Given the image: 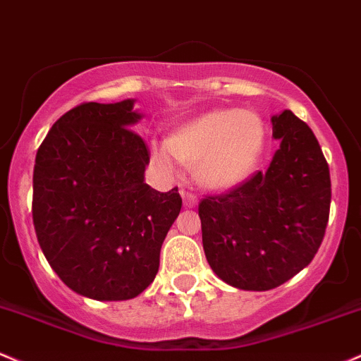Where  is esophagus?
Instances as JSON below:
<instances>
[{
  "label": "esophagus",
  "mask_w": 361,
  "mask_h": 361,
  "mask_svg": "<svg viewBox=\"0 0 361 361\" xmlns=\"http://www.w3.org/2000/svg\"><path fill=\"white\" fill-rule=\"evenodd\" d=\"M180 196H182V200H184L185 208H192V206L197 204V197L194 196L192 192H189V191H185V189H182Z\"/></svg>",
  "instance_id": "1"
}]
</instances>
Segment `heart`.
Instances as JSON below:
<instances>
[{"label": "heart", "mask_w": 361, "mask_h": 361, "mask_svg": "<svg viewBox=\"0 0 361 361\" xmlns=\"http://www.w3.org/2000/svg\"><path fill=\"white\" fill-rule=\"evenodd\" d=\"M264 145L266 128L256 112L213 109L182 124L169 143L153 145L152 155L165 172H176L180 160L206 189L230 191L252 176Z\"/></svg>", "instance_id": "1"}]
</instances>
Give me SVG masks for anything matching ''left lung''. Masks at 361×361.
I'll return each mask as SVG.
<instances>
[{
  "label": "left lung",
  "mask_w": 361,
  "mask_h": 361,
  "mask_svg": "<svg viewBox=\"0 0 361 361\" xmlns=\"http://www.w3.org/2000/svg\"><path fill=\"white\" fill-rule=\"evenodd\" d=\"M279 141L266 172L200 202L202 249L230 286L266 291L317 254L331 206L329 165L317 137L291 111L271 117Z\"/></svg>",
  "instance_id": "obj_1"
}]
</instances>
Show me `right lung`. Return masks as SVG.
Instances as JSON below:
<instances>
[{"label": "right lung", "instance_id": "add662e5", "mask_svg": "<svg viewBox=\"0 0 361 361\" xmlns=\"http://www.w3.org/2000/svg\"><path fill=\"white\" fill-rule=\"evenodd\" d=\"M141 117L135 99L76 105L35 157L40 249L68 288L93 300H129L147 288L180 213L177 188L159 192L145 182L148 148L129 129Z\"/></svg>", "mask_w": 361, "mask_h": 361}]
</instances>
